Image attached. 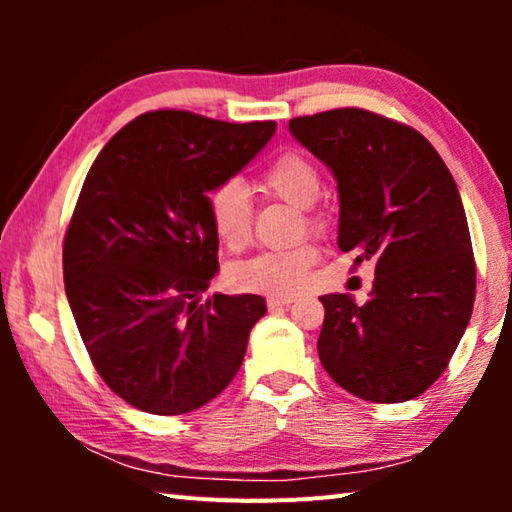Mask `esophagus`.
Instances as JSON below:
<instances>
[{
	"label": "esophagus",
	"instance_id": "obj_1",
	"mask_svg": "<svg viewBox=\"0 0 512 512\" xmlns=\"http://www.w3.org/2000/svg\"><path fill=\"white\" fill-rule=\"evenodd\" d=\"M291 302H293V298H291V296H284V298H268V300H266V307L271 309V311H275V309L289 307Z\"/></svg>",
	"mask_w": 512,
	"mask_h": 512
}]
</instances>
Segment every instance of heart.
Instances as JSON below:
<instances>
[{
    "mask_svg": "<svg viewBox=\"0 0 512 512\" xmlns=\"http://www.w3.org/2000/svg\"><path fill=\"white\" fill-rule=\"evenodd\" d=\"M259 187L273 198L302 210L309 232L325 230V216L316 212L314 205L323 192V176L314 160L307 155L287 151L268 164L259 173ZM212 228L225 246L241 248L250 239L253 230V203L246 187L237 180H225L212 189L207 198ZM318 262V250L311 244H300L289 250H264L250 259H244L230 268V284L246 293H264V296L284 298L298 293L309 280L311 268Z\"/></svg>",
    "mask_w": 512,
    "mask_h": 512,
    "instance_id": "obj_1",
    "label": "heart"
}]
</instances>
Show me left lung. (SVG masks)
<instances>
[{"instance_id":"8db88e82","label":"left lung","mask_w":512,"mask_h":512,"mask_svg":"<svg viewBox=\"0 0 512 512\" xmlns=\"http://www.w3.org/2000/svg\"><path fill=\"white\" fill-rule=\"evenodd\" d=\"M339 185V248L375 264L372 296H320L318 357L345 391L377 404L422 395L470 323L476 264L461 194L415 128L363 108L289 121Z\"/></svg>"}]
</instances>
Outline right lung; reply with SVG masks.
Returning <instances> with one entry per match:
<instances>
[{
	"mask_svg": "<svg viewBox=\"0 0 512 512\" xmlns=\"http://www.w3.org/2000/svg\"><path fill=\"white\" fill-rule=\"evenodd\" d=\"M275 121L144 112L103 146L63 241L65 293L94 368L135 409L183 415L244 361L262 296L214 293L219 237L207 192L241 171Z\"/></svg>",
	"mask_w": 512,
	"mask_h": 512,
	"instance_id": "add662e5",
	"label": "right lung"
}]
</instances>
